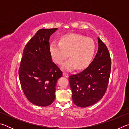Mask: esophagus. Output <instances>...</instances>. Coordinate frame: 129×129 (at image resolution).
Segmentation results:
<instances>
[{
    "mask_svg": "<svg viewBox=\"0 0 129 129\" xmlns=\"http://www.w3.org/2000/svg\"><path fill=\"white\" fill-rule=\"evenodd\" d=\"M63 76H64L65 77H68V74L65 72H63Z\"/></svg>",
    "mask_w": 129,
    "mask_h": 129,
    "instance_id": "esophagus-1",
    "label": "esophagus"
}]
</instances>
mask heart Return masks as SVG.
Segmentation results:
<instances>
[{
  "instance_id": "obj_1",
  "label": "heart",
  "mask_w": 129,
  "mask_h": 129,
  "mask_svg": "<svg viewBox=\"0 0 129 129\" xmlns=\"http://www.w3.org/2000/svg\"><path fill=\"white\" fill-rule=\"evenodd\" d=\"M95 45L92 39L78 34L67 35L60 39V43L53 41L49 45L52 60L61 64L68 56L70 58L61 66L63 70L71 71L77 68L82 69L90 64L95 53Z\"/></svg>"
}]
</instances>
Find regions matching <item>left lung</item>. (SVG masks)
Segmentation results:
<instances>
[{"label":"left lung","mask_w":129,"mask_h":129,"mask_svg":"<svg viewBox=\"0 0 129 129\" xmlns=\"http://www.w3.org/2000/svg\"><path fill=\"white\" fill-rule=\"evenodd\" d=\"M94 59L84 71L69 77L73 103L81 108L95 104L103 97L108 86L111 70L108 49L99 38Z\"/></svg>","instance_id":"obj_1"}]
</instances>
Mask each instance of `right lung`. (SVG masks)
<instances>
[{
    "label": "right lung",
    "mask_w": 129,
    "mask_h": 129,
    "mask_svg": "<svg viewBox=\"0 0 129 129\" xmlns=\"http://www.w3.org/2000/svg\"><path fill=\"white\" fill-rule=\"evenodd\" d=\"M57 29L39 30L23 51L19 70L21 86L28 100L37 106L53 103L57 81L62 76L49 52L50 36Z\"/></svg>",
    "instance_id": "right-lung-1"
}]
</instances>
